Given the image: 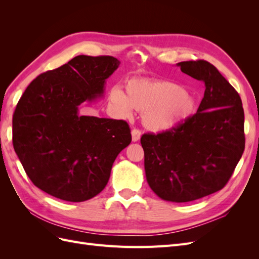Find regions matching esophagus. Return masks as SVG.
Masks as SVG:
<instances>
[{
    "label": "esophagus",
    "mask_w": 259,
    "mask_h": 259,
    "mask_svg": "<svg viewBox=\"0 0 259 259\" xmlns=\"http://www.w3.org/2000/svg\"><path fill=\"white\" fill-rule=\"evenodd\" d=\"M140 136H142V133H140L139 130L134 128V130L132 131V140H133V142H134V143L138 142V140L140 139Z\"/></svg>",
    "instance_id": "esophagus-1"
}]
</instances>
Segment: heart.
I'll list each match as a JSON object with an SVG mask.
<instances>
[{"instance_id": "1", "label": "heart", "mask_w": 259, "mask_h": 259, "mask_svg": "<svg viewBox=\"0 0 259 259\" xmlns=\"http://www.w3.org/2000/svg\"><path fill=\"white\" fill-rule=\"evenodd\" d=\"M109 101L123 119L133 117L134 109L144 112L145 126L156 133L177 128L190 119L197 108L189 92L166 80L132 79L125 84V94L113 88Z\"/></svg>"}]
</instances>
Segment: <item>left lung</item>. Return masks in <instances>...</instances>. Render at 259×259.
<instances>
[{"label": "left lung", "mask_w": 259, "mask_h": 259, "mask_svg": "<svg viewBox=\"0 0 259 259\" xmlns=\"http://www.w3.org/2000/svg\"><path fill=\"white\" fill-rule=\"evenodd\" d=\"M177 66L205 84L198 111L177 128L144 134L145 171L152 191L170 202H190L226 186L244 151V111L238 92L205 60Z\"/></svg>", "instance_id": "obj_1"}]
</instances>
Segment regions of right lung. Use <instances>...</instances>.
I'll return each instance as SVG.
<instances>
[{"instance_id": "1", "label": "right lung", "mask_w": 259, "mask_h": 259, "mask_svg": "<svg viewBox=\"0 0 259 259\" xmlns=\"http://www.w3.org/2000/svg\"><path fill=\"white\" fill-rule=\"evenodd\" d=\"M121 62L79 55L29 84L13 115V145L26 174L53 197L83 202L104 190L113 162L132 142L123 120L79 114L104 96Z\"/></svg>"}]
</instances>
